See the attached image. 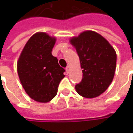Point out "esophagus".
Segmentation results:
<instances>
[{
  "label": "esophagus",
  "instance_id": "esophagus-1",
  "mask_svg": "<svg viewBox=\"0 0 133 133\" xmlns=\"http://www.w3.org/2000/svg\"><path fill=\"white\" fill-rule=\"evenodd\" d=\"M70 65H68L66 68H65V70H66V72L68 74L70 72Z\"/></svg>",
  "mask_w": 133,
  "mask_h": 133
}]
</instances>
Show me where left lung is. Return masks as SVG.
I'll list each match as a JSON object with an SVG mask.
<instances>
[{"instance_id": "left-lung-1", "label": "left lung", "mask_w": 133, "mask_h": 133, "mask_svg": "<svg viewBox=\"0 0 133 133\" xmlns=\"http://www.w3.org/2000/svg\"><path fill=\"white\" fill-rule=\"evenodd\" d=\"M70 43L77 51L83 79L75 85L84 98L98 97L108 89L116 69V52L105 38L92 30H85L72 37Z\"/></svg>"}]
</instances>
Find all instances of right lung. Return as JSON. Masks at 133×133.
<instances>
[{"label":"right lung","mask_w":133,"mask_h":133,"mask_svg":"<svg viewBox=\"0 0 133 133\" xmlns=\"http://www.w3.org/2000/svg\"><path fill=\"white\" fill-rule=\"evenodd\" d=\"M56 38L44 32L33 34L17 62V71L25 91L31 99L48 103L55 98L65 77V70L52 55Z\"/></svg>","instance_id":"obj_1"}]
</instances>
